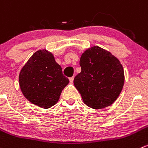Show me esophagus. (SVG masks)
Segmentation results:
<instances>
[{
	"label": "esophagus",
	"instance_id": "34e87169",
	"mask_svg": "<svg viewBox=\"0 0 148 148\" xmlns=\"http://www.w3.org/2000/svg\"><path fill=\"white\" fill-rule=\"evenodd\" d=\"M74 77H70V78H69V81H70V82H71V83H73V82H74Z\"/></svg>",
	"mask_w": 148,
	"mask_h": 148
}]
</instances>
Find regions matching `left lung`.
<instances>
[{
    "label": "left lung",
    "instance_id": "8db88e82",
    "mask_svg": "<svg viewBox=\"0 0 148 148\" xmlns=\"http://www.w3.org/2000/svg\"><path fill=\"white\" fill-rule=\"evenodd\" d=\"M79 65L82 71L74 78V84L84 104L94 109L113 104L124 83L119 60L109 51L92 46L82 54Z\"/></svg>",
    "mask_w": 148,
    "mask_h": 148
}]
</instances>
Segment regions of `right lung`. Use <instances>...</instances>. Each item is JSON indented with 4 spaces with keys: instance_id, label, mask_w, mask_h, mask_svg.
Listing matches in <instances>:
<instances>
[{
    "instance_id": "right-lung-1",
    "label": "right lung",
    "mask_w": 148,
    "mask_h": 148,
    "mask_svg": "<svg viewBox=\"0 0 148 148\" xmlns=\"http://www.w3.org/2000/svg\"><path fill=\"white\" fill-rule=\"evenodd\" d=\"M18 82L21 92L30 103L49 108L58 101L69 80L64 76L53 53L43 49L36 51L22 67Z\"/></svg>"
}]
</instances>
